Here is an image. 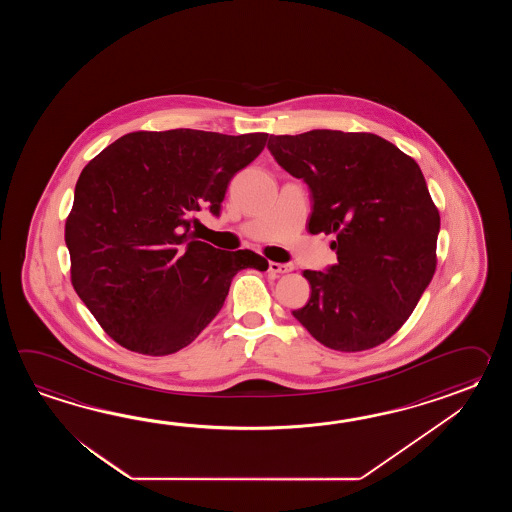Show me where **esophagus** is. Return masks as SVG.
Instances as JSON below:
<instances>
[{
	"label": "esophagus",
	"mask_w": 512,
	"mask_h": 512,
	"mask_svg": "<svg viewBox=\"0 0 512 512\" xmlns=\"http://www.w3.org/2000/svg\"><path fill=\"white\" fill-rule=\"evenodd\" d=\"M293 271V267L289 263H278V261H269V272L272 274H285V272Z\"/></svg>",
	"instance_id": "obj_1"
}]
</instances>
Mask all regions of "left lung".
<instances>
[{
	"instance_id": "obj_1",
	"label": "left lung",
	"mask_w": 512,
	"mask_h": 512,
	"mask_svg": "<svg viewBox=\"0 0 512 512\" xmlns=\"http://www.w3.org/2000/svg\"><path fill=\"white\" fill-rule=\"evenodd\" d=\"M267 148L309 186V232L337 236V263L304 271L311 296L294 318L337 351L386 342L435 272L439 212L419 164L373 133L271 135Z\"/></svg>"
}]
</instances>
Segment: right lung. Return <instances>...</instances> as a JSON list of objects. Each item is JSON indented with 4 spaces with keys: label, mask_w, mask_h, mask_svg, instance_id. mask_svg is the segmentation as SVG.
Returning a JSON list of instances; mask_svg holds the SVG:
<instances>
[{
    "label": "right lung",
    "mask_w": 512,
    "mask_h": 512,
    "mask_svg": "<svg viewBox=\"0 0 512 512\" xmlns=\"http://www.w3.org/2000/svg\"><path fill=\"white\" fill-rule=\"evenodd\" d=\"M267 133L135 131L78 177L66 223L75 291L120 346L170 355L218 315L241 269L267 271L252 251L197 240V212L216 218L230 179L260 155Z\"/></svg>",
    "instance_id": "obj_1"
}]
</instances>
